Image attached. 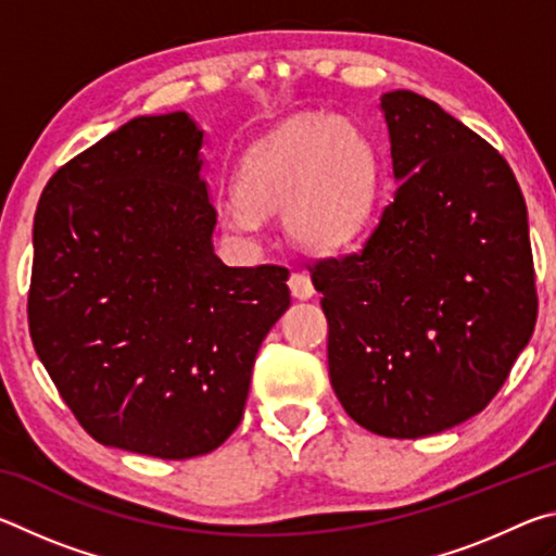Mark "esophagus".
Segmentation results:
<instances>
[{
	"label": "esophagus",
	"mask_w": 556,
	"mask_h": 556,
	"mask_svg": "<svg viewBox=\"0 0 556 556\" xmlns=\"http://www.w3.org/2000/svg\"><path fill=\"white\" fill-rule=\"evenodd\" d=\"M289 291L291 296L299 299V301H306L316 294V289L312 285V277L306 275V271H294V275L289 277Z\"/></svg>",
	"instance_id": "1"
}]
</instances>
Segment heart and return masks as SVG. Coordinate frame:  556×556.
I'll list each match as a JSON object with an SVG mask.
<instances>
[{
	"mask_svg": "<svg viewBox=\"0 0 556 556\" xmlns=\"http://www.w3.org/2000/svg\"><path fill=\"white\" fill-rule=\"evenodd\" d=\"M382 159L372 137L345 117H294L248 147L220 225L255 242L262 215L281 213L291 242L336 252L372 220Z\"/></svg>",
	"mask_w": 556,
	"mask_h": 556,
	"instance_id": "1",
	"label": "heart"
}]
</instances>
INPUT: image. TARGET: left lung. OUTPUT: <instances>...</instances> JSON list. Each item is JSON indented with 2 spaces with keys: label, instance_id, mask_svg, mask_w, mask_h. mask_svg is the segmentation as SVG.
I'll use <instances>...</instances> for the list:
<instances>
[{
  "label": "left lung",
  "instance_id": "1",
  "mask_svg": "<svg viewBox=\"0 0 556 556\" xmlns=\"http://www.w3.org/2000/svg\"><path fill=\"white\" fill-rule=\"evenodd\" d=\"M394 193L355 255L312 269L328 375L372 434L417 439L485 409L538 321L527 208L495 149L412 90L380 98Z\"/></svg>",
  "mask_w": 556,
  "mask_h": 556
}]
</instances>
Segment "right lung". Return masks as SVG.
Wrapping results in <instances>:
<instances>
[{
    "label": "right lung",
    "instance_id": "add662e5",
    "mask_svg": "<svg viewBox=\"0 0 556 556\" xmlns=\"http://www.w3.org/2000/svg\"><path fill=\"white\" fill-rule=\"evenodd\" d=\"M203 142L188 112L135 117L61 166L36 208L31 341L102 446L218 448L289 308L287 269L215 255Z\"/></svg>",
    "mask_w": 556,
    "mask_h": 556
}]
</instances>
